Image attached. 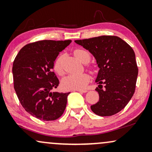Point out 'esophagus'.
I'll return each instance as SVG.
<instances>
[{"label": "esophagus", "instance_id": "1", "mask_svg": "<svg viewBox=\"0 0 152 152\" xmlns=\"http://www.w3.org/2000/svg\"><path fill=\"white\" fill-rule=\"evenodd\" d=\"M76 91H77V92H83V93H85V92H87V90H76Z\"/></svg>", "mask_w": 152, "mask_h": 152}]
</instances>
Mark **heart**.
I'll return each mask as SVG.
<instances>
[{
  "label": "heart",
  "mask_w": 152,
  "mask_h": 152,
  "mask_svg": "<svg viewBox=\"0 0 152 152\" xmlns=\"http://www.w3.org/2000/svg\"><path fill=\"white\" fill-rule=\"evenodd\" d=\"M74 54L81 62L87 63L90 59V54L86 50L77 49L74 51ZM55 72L59 75H63L64 71L62 66V56H59L55 60L53 65ZM90 80V77L87 73L78 75H69L62 80V86L65 90H83L85 88Z\"/></svg>",
  "instance_id": "1"
}]
</instances>
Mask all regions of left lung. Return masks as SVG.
Masks as SVG:
<instances>
[{"label": "left lung", "mask_w": 152, "mask_h": 152, "mask_svg": "<svg viewBox=\"0 0 152 152\" xmlns=\"http://www.w3.org/2000/svg\"><path fill=\"white\" fill-rule=\"evenodd\" d=\"M75 42L93 55L99 68L95 80L99 99L90 107L92 111L101 117L118 113L128 104L136 88L138 67L133 49L120 37L112 35Z\"/></svg>", "instance_id": "left-lung-1"}]
</instances>
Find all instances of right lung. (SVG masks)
Masks as SVG:
<instances>
[{"instance_id":"right-lung-1","label":"right lung","mask_w":152,"mask_h":152,"mask_svg":"<svg viewBox=\"0 0 152 152\" xmlns=\"http://www.w3.org/2000/svg\"><path fill=\"white\" fill-rule=\"evenodd\" d=\"M67 40H40L25 45L12 65L14 89L27 112L37 119L53 121L65 111L70 92H52L59 85L53 65Z\"/></svg>"}]
</instances>
